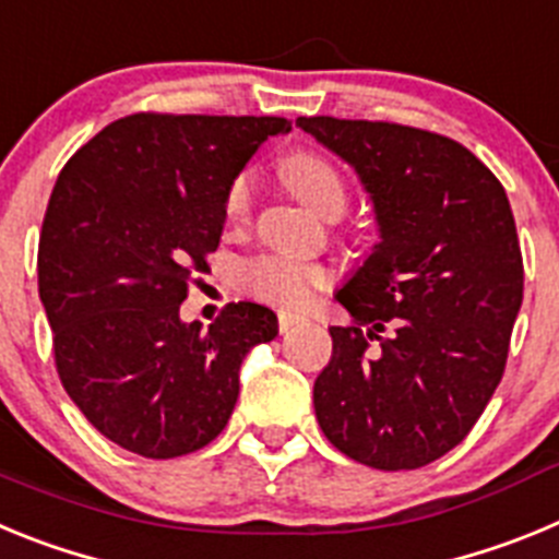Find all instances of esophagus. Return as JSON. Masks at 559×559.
I'll use <instances>...</instances> for the list:
<instances>
[{
    "mask_svg": "<svg viewBox=\"0 0 559 559\" xmlns=\"http://www.w3.org/2000/svg\"><path fill=\"white\" fill-rule=\"evenodd\" d=\"M302 324V316L296 313H280V333H290L294 328Z\"/></svg>",
    "mask_w": 559,
    "mask_h": 559,
    "instance_id": "34e87169",
    "label": "esophagus"
}]
</instances>
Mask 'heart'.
I'll return each mask as SVG.
<instances>
[{
	"mask_svg": "<svg viewBox=\"0 0 559 559\" xmlns=\"http://www.w3.org/2000/svg\"><path fill=\"white\" fill-rule=\"evenodd\" d=\"M283 179L296 199L310 210L335 218L347 210L349 187L338 167L316 151H294L283 162ZM254 201V173L240 170L224 192V215L229 224H243ZM237 285L260 302L285 310H299L316 290L330 285V271L319 263H302L280 254L254 257L237 269Z\"/></svg>",
	"mask_w": 559,
	"mask_h": 559,
	"instance_id": "obj_1",
	"label": "heart"
}]
</instances>
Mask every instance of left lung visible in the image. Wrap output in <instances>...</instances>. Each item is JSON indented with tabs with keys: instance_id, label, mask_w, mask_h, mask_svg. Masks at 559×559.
Instances as JSON below:
<instances>
[{
	"instance_id": "8db88e82",
	"label": "left lung",
	"mask_w": 559,
	"mask_h": 559,
	"mask_svg": "<svg viewBox=\"0 0 559 559\" xmlns=\"http://www.w3.org/2000/svg\"><path fill=\"white\" fill-rule=\"evenodd\" d=\"M296 126L358 170L380 224V243L335 294L353 324L330 328L316 419L344 456L417 471L471 433L501 383L523 299L510 201L442 133L338 117Z\"/></svg>"
}]
</instances>
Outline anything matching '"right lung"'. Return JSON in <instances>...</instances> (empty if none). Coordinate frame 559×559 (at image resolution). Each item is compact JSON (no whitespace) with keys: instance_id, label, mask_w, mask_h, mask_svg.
<instances>
[{"instance_id":"add662e5","label":"right lung","mask_w":559,"mask_h":559,"mask_svg":"<svg viewBox=\"0 0 559 559\" xmlns=\"http://www.w3.org/2000/svg\"><path fill=\"white\" fill-rule=\"evenodd\" d=\"M283 117L140 111L58 173L38 240V296L63 389L106 439L145 459L201 451L235 412L240 364L276 316L226 305L201 330L179 305L210 269L224 192Z\"/></svg>"}]
</instances>
